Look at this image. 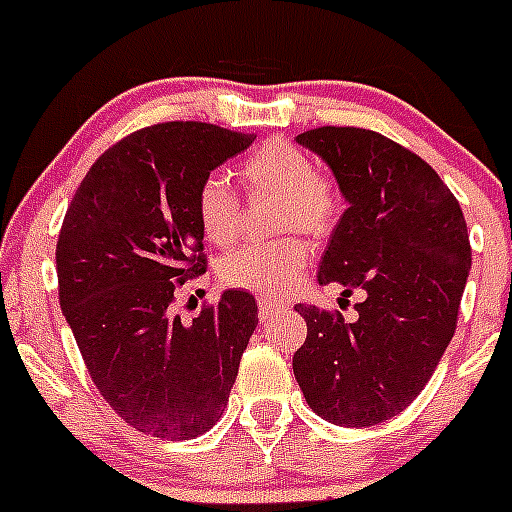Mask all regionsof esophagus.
I'll return each instance as SVG.
<instances>
[{
	"instance_id": "1",
	"label": "esophagus",
	"mask_w": 512,
	"mask_h": 512,
	"mask_svg": "<svg viewBox=\"0 0 512 512\" xmlns=\"http://www.w3.org/2000/svg\"><path fill=\"white\" fill-rule=\"evenodd\" d=\"M279 310H285V305L277 303V300H272V298H259V318H261V323L269 321V318H272L274 313H279Z\"/></svg>"
}]
</instances>
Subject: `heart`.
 <instances>
[{"label":"heart","instance_id":"obj_1","mask_svg":"<svg viewBox=\"0 0 512 512\" xmlns=\"http://www.w3.org/2000/svg\"><path fill=\"white\" fill-rule=\"evenodd\" d=\"M248 196H277L279 230L329 235L342 214L336 183L316 168L313 157L285 137L248 152L235 168ZM196 220L214 246H230L240 233V199L222 176H207L196 191ZM310 261V243L298 233L277 240H253L220 261V277L238 290L282 298L300 285Z\"/></svg>","mask_w":512,"mask_h":512}]
</instances>
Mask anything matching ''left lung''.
Here are the masks:
<instances>
[{
    "label": "left lung",
    "instance_id": "obj_1",
    "mask_svg": "<svg viewBox=\"0 0 512 512\" xmlns=\"http://www.w3.org/2000/svg\"><path fill=\"white\" fill-rule=\"evenodd\" d=\"M298 142L329 163L349 202L318 282L365 300L352 323L339 310L295 305L308 336L292 370L318 417L378 425L417 399L456 334L471 269L464 212L422 157L378 131L318 126Z\"/></svg>",
    "mask_w": 512,
    "mask_h": 512
}]
</instances>
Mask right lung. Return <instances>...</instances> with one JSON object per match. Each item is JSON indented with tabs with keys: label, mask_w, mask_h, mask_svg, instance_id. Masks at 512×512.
Listing matches in <instances>:
<instances>
[{
	"label": "right lung",
	"mask_w": 512,
	"mask_h": 512,
	"mask_svg": "<svg viewBox=\"0 0 512 512\" xmlns=\"http://www.w3.org/2000/svg\"><path fill=\"white\" fill-rule=\"evenodd\" d=\"M253 134L202 121L134 131L87 170L56 240L59 305L87 373L126 425L199 438L222 417L259 308L227 290L191 323L176 292L207 272L196 191Z\"/></svg>",
	"instance_id": "obj_1"
}]
</instances>
